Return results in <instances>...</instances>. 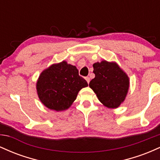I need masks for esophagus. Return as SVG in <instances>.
Here are the masks:
<instances>
[{
    "label": "esophagus",
    "mask_w": 160,
    "mask_h": 160,
    "mask_svg": "<svg viewBox=\"0 0 160 160\" xmlns=\"http://www.w3.org/2000/svg\"><path fill=\"white\" fill-rule=\"evenodd\" d=\"M85 80H86V82H87L88 83H89V81H90V78H89V77H86V78H85Z\"/></svg>",
    "instance_id": "34e87169"
}]
</instances>
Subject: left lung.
Wrapping results in <instances>:
<instances>
[{
  "label": "left lung",
  "mask_w": 160,
  "mask_h": 160,
  "mask_svg": "<svg viewBox=\"0 0 160 160\" xmlns=\"http://www.w3.org/2000/svg\"><path fill=\"white\" fill-rule=\"evenodd\" d=\"M95 77L89 82L98 100L108 108H117L126 99L129 78L117 62L103 60L93 64Z\"/></svg>",
  "instance_id": "8db88e82"
}]
</instances>
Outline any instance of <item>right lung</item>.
Returning <instances> with one entry per match:
<instances>
[{"instance_id": "add662e5", "label": "right lung", "mask_w": 160, "mask_h": 160, "mask_svg": "<svg viewBox=\"0 0 160 160\" xmlns=\"http://www.w3.org/2000/svg\"><path fill=\"white\" fill-rule=\"evenodd\" d=\"M86 86L87 82L79 76L76 66L66 61L52 64L43 70L36 83L40 102L47 108L56 111L68 109L79 91Z\"/></svg>"}]
</instances>
